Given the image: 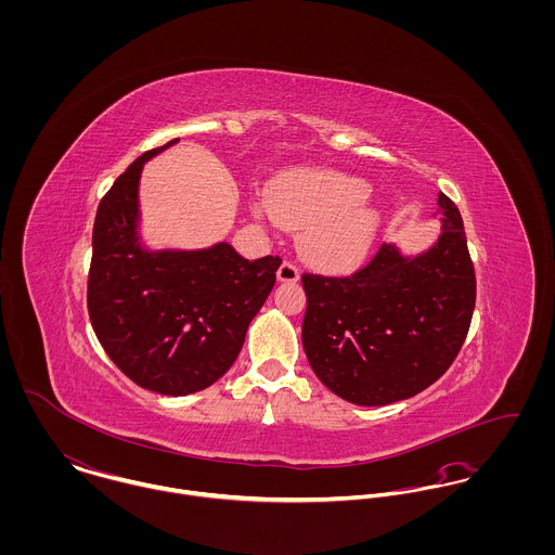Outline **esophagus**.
<instances>
[{
    "label": "esophagus",
    "mask_w": 555,
    "mask_h": 555,
    "mask_svg": "<svg viewBox=\"0 0 555 555\" xmlns=\"http://www.w3.org/2000/svg\"><path fill=\"white\" fill-rule=\"evenodd\" d=\"M299 278H301V273H299L297 264H293L291 260H284V262H282V267L278 269V282H282V284L299 282Z\"/></svg>",
    "instance_id": "obj_1"
}]
</instances>
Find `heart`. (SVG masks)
<instances>
[{"instance_id":"1","label":"heart","mask_w":555,"mask_h":555,"mask_svg":"<svg viewBox=\"0 0 555 555\" xmlns=\"http://www.w3.org/2000/svg\"><path fill=\"white\" fill-rule=\"evenodd\" d=\"M370 185L333 170H297L273 179L267 203H256L258 218L306 231L304 251L331 271L359 267L374 249L383 214L367 203Z\"/></svg>"}]
</instances>
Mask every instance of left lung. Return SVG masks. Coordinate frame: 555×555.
Here are the masks:
<instances>
[{
	"mask_svg": "<svg viewBox=\"0 0 555 555\" xmlns=\"http://www.w3.org/2000/svg\"><path fill=\"white\" fill-rule=\"evenodd\" d=\"M440 235L416 254L385 243L352 278L304 275L301 339L318 380L357 405H389L434 385L475 312V267L457 207L438 194Z\"/></svg>",
	"mask_w": 555,
	"mask_h": 555,
	"instance_id": "1",
	"label": "left lung"
}]
</instances>
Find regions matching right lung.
Wrapping results in <instances>:
<instances>
[{
    "label": "right lung",
    "mask_w": 555,
    "mask_h": 555,
    "mask_svg": "<svg viewBox=\"0 0 555 555\" xmlns=\"http://www.w3.org/2000/svg\"><path fill=\"white\" fill-rule=\"evenodd\" d=\"M175 143L134 159L100 201L87 308L102 348L132 383L183 397L233 367L282 260L249 262L227 241L203 249L147 245L139 203L143 166Z\"/></svg>",
    "instance_id": "right-lung-1"
}]
</instances>
